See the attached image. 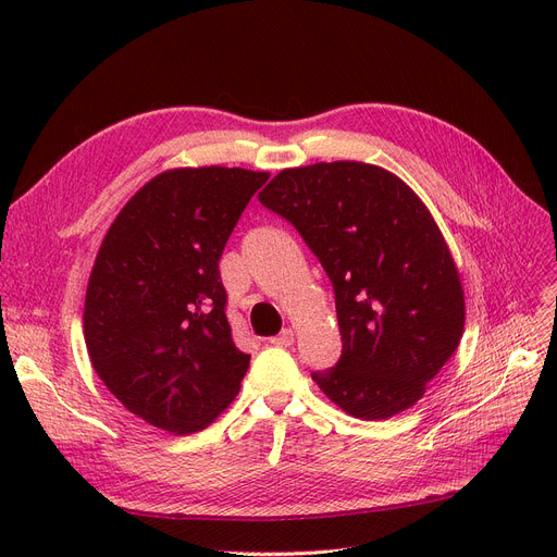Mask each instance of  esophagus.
I'll return each instance as SVG.
<instances>
[{"label":"esophagus","mask_w":557,"mask_h":557,"mask_svg":"<svg viewBox=\"0 0 557 557\" xmlns=\"http://www.w3.org/2000/svg\"><path fill=\"white\" fill-rule=\"evenodd\" d=\"M294 336H296L294 330L286 327V330H282L275 338H271L269 343H271V345H277V347H288V345H294Z\"/></svg>","instance_id":"esophagus-1"}]
</instances>
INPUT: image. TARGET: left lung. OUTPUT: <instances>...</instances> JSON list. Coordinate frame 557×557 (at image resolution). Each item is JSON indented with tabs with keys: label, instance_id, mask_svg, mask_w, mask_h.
Here are the masks:
<instances>
[{
	"label": "left lung",
	"instance_id": "obj_1",
	"mask_svg": "<svg viewBox=\"0 0 557 557\" xmlns=\"http://www.w3.org/2000/svg\"><path fill=\"white\" fill-rule=\"evenodd\" d=\"M259 202L294 223L334 284L343 352L311 374L318 388L361 420L411 408L465 327L460 275L426 205L355 160L284 169Z\"/></svg>",
	"mask_w": 557,
	"mask_h": 557
}]
</instances>
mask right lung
Masks as SVG:
<instances>
[{
  "instance_id": "add662e5",
  "label": "right lung",
  "mask_w": 557,
  "mask_h": 557,
  "mask_svg": "<svg viewBox=\"0 0 557 557\" xmlns=\"http://www.w3.org/2000/svg\"><path fill=\"white\" fill-rule=\"evenodd\" d=\"M267 171L169 169L116 214L85 294L83 334L106 388L175 435L210 426L250 355L234 345L219 259Z\"/></svg>"
}]
</instances>
